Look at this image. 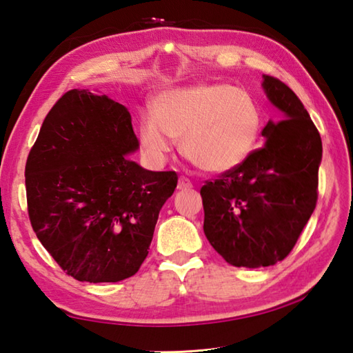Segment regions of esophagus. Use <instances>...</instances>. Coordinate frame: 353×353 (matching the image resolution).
Returning a JSON list of instances; mask_svg holds the SVG:
<instances>
[{
  "mask_svg": "<svg viewBox=\"0 0 353 353\" xmlns=\"http://www.w3.org/2000/svg\"><path fill=\"white\" fill-rule=\"evenodd\" d=\"M191 188H192V183H191L190 179H186V177L179 179V183H177V190L179 191H188Z\"/></svg>",
  "mask_w": 353,
  "mask_h": 353,
  "instance_id": "obj_1",
  "label": "esophagus"
}]
</instances>
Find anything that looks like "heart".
<instances>
[{
	"label": "heart",
	"instance_id": "obj_1",
	"mask_svg": "<svg viewBox=\"0 0 353 353\" xmlns=\"http://www.w3.org/2000/svg\"><path fill=\"white\" fill-rule=\"evenodd\" d=\"M264 114L254 97L224 81L170 89L141 117L138 141L152 165H162L182 137L183 153L214 174L234 171L256 150Z\"/></svg>",
	"mask_w": 353,
	"mask_h": 353
}]
</instances>
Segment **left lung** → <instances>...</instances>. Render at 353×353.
<instances>
[{
	"mask_svg": "<svg viewBox=\"0 0 353 353\" xmlns=\"http://www.w3.org/2000/svg\"><path fill=\"white\" fill-rule=\"evenodd\" d=\"M268 101L281 112L262 130L265 144L241 167L206 182L203 230L235 267L274 265L292 250L316 209L321 138L302 101L281 80L262 76Z\"/></svg>",
	"mask_w": 353,
	"mask_h": 353,
	"instance_id": "1",
	"label": "left lung"
}]
</instances>
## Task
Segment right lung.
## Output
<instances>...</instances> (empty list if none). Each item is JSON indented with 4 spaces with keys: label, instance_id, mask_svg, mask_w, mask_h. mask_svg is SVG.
I'll list each match as a JSON object with an SVG mask.
<instances>
[{
    "label": "right lung",
    "instance_id": "obj_1",
    "mask_svg": "<svg viewBox=\"0 0 353 353\" xmlns=\"http://www.w3.org/2000/svg\"><path fill=\"white\" fill-rule=\"evenodd\" d=\"M139 148L125 106L72 89L45 117L26 165L33 230L63 272L81 282H119L148 254L174 171L129 159Z\"/></svg>",
    "mask_w": 353,
    "mask_h": 353
}]
</instances>
